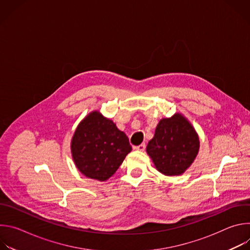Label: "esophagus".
<instances>
[{"mask_svg":"<svg viewBox=\"0 0 250 250\" xmlns=\"http://www.w3.org/2000/svg\"><path fill=\"white\" fill-rule=\"evenodd\" d=\"M134 149L139 150V151H145V149H146V144H141V145H139L138 146H135Z\"/></svg>","mask_w":250,"mask_h":250,"instance_id":"esophagus-1","label":"esophagus"}]
</instances>
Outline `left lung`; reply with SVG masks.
Listing matches in <instances>:
<instances>
[{"label": "left lung", "mask_w": 250, "mask_h": 250, "mask_svg": "<svg viewBox=\"0 0 250 250\" xmlns=\"http://www.w3.org/2000/svg\"><path fill=\"white\" fill-rule=\"evenodd\" d=\"M199 149V135L181 113L160 120L146 146L155 168L166 176L182 175L196 159Z\"/></svg>", "instance_id": "obj_1"}]
</instances>
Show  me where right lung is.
Segmentation results:
<instances>
[{"instance_id": "1", "label": "right lung", "mask_w": 250, "mask_h": 250, "mask_svg": "<svg viewBox=\"0 0 250 250\" xmlns=\"http://www.w3.org/2000/svg\"><path fill=\"white\" fill-rule=\"evenodd\" d=\"M70 147L77 169L101 182L112 177L131 151L125 133L100 111H92L79 123Z\"/></svg>"}]
</instances>
